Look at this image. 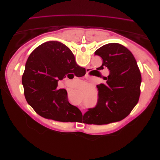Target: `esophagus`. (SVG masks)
<instances>
[{"label":"esophagus","mask_w":160,"mask_h":160,"mask_svg":"<svg viewBox=\"0 0 160 160\" xmlns=\"http://www.w3.org/2000/svg\"><path fill=\"white\" fill-rule=\"evenodd\" d=\"M87 73H89V72H90V70H89V69H88V70H87Z\"/></svg>","instance_id":"34e87169"}]
</instances>
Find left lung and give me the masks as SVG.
<instances>
[{"label":"left lung","mask_w":160,"mask_h":160,"mask_svg":"<svg viewBox=\"0 0 160 160\" xmlns=\"http://www.w3.org/2000/svg\"><path fill=\"white\" fill-rule=\"evenodd\" d=\"M102 58L99 70L108 68L105 83L98 85L97 104L83 117L90 124H107L126 118L138 103L141 75L136 60L124 45L110 43L95 51Z\"/></svg>","instance_id":"1"}]
</instances>
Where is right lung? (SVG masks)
Here are the masks:
<instances>
[{"label":"right lung","mask_w":160,"mask_h":160,"mask_svg":"<svg viewBox=\"0 0 160 160\" xmlns=\"http://www.w3.org/2000/svg\"><path fill=\"white\" fill-rule=\"evenodd\" d=\"M81 68L71 50L63 43L50 41L36 48L28 57L22 77L28 103L40 116L60 122H73L82 116L68 102L64 88L57 89L58 81Z\"/></svg>","instance_id":"obj_1"}]
</instances>
